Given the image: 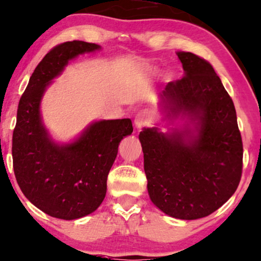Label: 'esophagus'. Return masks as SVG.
<instances>
[{
	"label": "esophagus",
	"mask_w": 261,
	"mask_h": 261,
	"mask_svg": "<svg viewBox=\"0 0 261 261\" xmlns=\"http://www.w3.org/2000/svg\"><path fill=\"white\" fill-rule=\"evenodd\" d=\"M148 121H149V116L146 115V113L144 111H142L136 116V119H134V124H136V127L138 128V129H140V128L144 127V125L148 123Z\"/></svg>",
	"instance_id": "34e87169"
}]
</instances>
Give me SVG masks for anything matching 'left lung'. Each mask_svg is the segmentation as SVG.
<instances>
[{"label":"left lung","instance_id":"obj_1","mask_svg":"<svg viewBox=\"0 0 261 261\" xmlns=\"http://www.w3.org/2000/svg\"><path fill=\"white\" fill-rule=\"evenodd\" d=\"M185 74L170 82L161 99L167 116L199 119L194 136L140 132L150 199L180 220L205 217L236 192L243 170V143L236 109L213 66L192 52H178Z\"/></svg>","mask_w":261,"mask_h":261}]
</instances>
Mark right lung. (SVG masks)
Masks as SVG:
<instances>
[{"instance_id": "right-lung-1", "label": "right lung", "mask_w": 261, "mask_h": 261, "mask_svg": "<svg viewBox=\"0 0 261 261\" xmlns=\"http://www.w3.org/2000/svg\"><path fill=\"white\" fill-rule=\"evenodd\" d=\"M99 47L79 40L55 46L36 66L18 105L12 138L15 179L36 207L57 219H79L100 206L119 142L133 132L130 119L99 121L76 142L58 146L42 127L39 105L48 83L70 58Z\"/></svg>"}]
</instances>
